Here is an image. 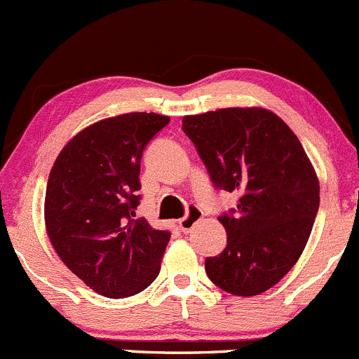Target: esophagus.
I'll list each match as a JSON object with an SVG mask.
<instances>
[{
  "label": "esophagus",
  "instance_id": "obj_1",
  "mask_svg": "<svg viewBox=\"0 0 359 359\" xmlns=\"http://www.w3.org/2000/svg\"><path fill=\"white\" fill-rule=\"evenodd\" d=\"M202 216H204V215H202L201 209L195 208V205H191L190 211L187 212V216H184V218H181L180 222H178V225H180V230H181V232H184V233L190 232V230L194 229V226H195V223L201 222Z\"/></svg>",
  "mask_w": 359,
  "mask_h": 359
}]
</instances>
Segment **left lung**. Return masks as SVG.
I'll use <instances>...</instances> for the list:
<instances>
[{
	"label": "left lung",
	"instance_id": "obj_1",
	"mask_svg": "<svg viewBox=\"0 0 359 359\" xmlns=\"http://www.w3.org/2000/svg\"><path fill=\"white\" fill-rule=\"evenodd\" d=\"M215 188L239 191L237 209L219 216L226 246L205 258L223 292L253 297L297 264L319 209V181L299 137L265 108H222L183 116Z\"/></svg>",
	"mask_w": 359,
	"mask_h": 359
}]
</instances>
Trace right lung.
<instances>
[{"label":"right lung","mask_w":359,"mask_h":359,"mask_svg":"<svg viewBox=\"0 0 359 359\" xmlns=\"http://www.w3.org/2000/svg\"><path fill=\"white\" fill-rule=\"evenodd\" d=\"M169 123L126 113L78 133L55 158L45 194V226L55 253L90 290L126 299L155 281L171 239L136 218L141 155Z\"/></svg>","instance_id":"1"}]
</instances>
